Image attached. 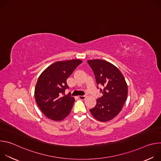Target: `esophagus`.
Here are the masks:
<instances>
[{
  "instance_id": "obj_1",
  "label": "esophagus",
  "mask_w": 161,
  "mask_h": 161,
  "mask_svg": "<svg viewBox=\"0 0 161 161\" xmlns=\"http://www.w3.org/2000/svg\"><path fill=\"white\" fill-rule=\"evenodd\" d=\"M78 98H79L80 100H84V99H85L86 96H78Z\"/></svg>"
}]
</instances>
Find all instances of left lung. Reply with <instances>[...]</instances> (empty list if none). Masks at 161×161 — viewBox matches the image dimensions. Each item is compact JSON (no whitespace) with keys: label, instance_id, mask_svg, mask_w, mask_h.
<instances>
[{"label":"left lung","instance_id":"1","mask_svg":"<svg viewBox=\"0 0 161 161\" xmlns=\"http://www.w3.org/2000/svg\"><path fill=\"white\" fill-rule=\"evenodd\" d=\"M88 65L92 69L97 88L103 94L96 100L94 108L90 111L93 117L101 122H107L115 117L122 109L127 99L128 88L125 78L119 69L109 62L101 60H89Z\"/></svg>","mask_w":161,"mask_h":161}]
</instances>
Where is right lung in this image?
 <instances>
[{"label":"right lung","mask_w":161,"mask_h":161,"mask_svg":"<svg viewBox=\"0 0 161 161\" xmlns=\"http://www.w3.org/2000/svg\"><path fill=\"white\" fill-rule=\"evenodd\" d=\"M82 62L80 59L59 61L50 65L39 76L34 91L36 103L48 119L60 121L70 113L75 99L69 94L67 79Z\"/></svg>","instance_id":"obj_1"}]
</instances>
